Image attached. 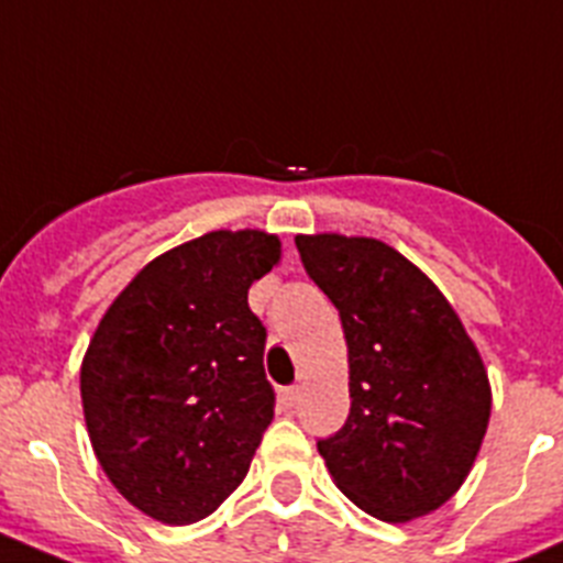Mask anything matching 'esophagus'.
<instances>
[{"instance_id": "obj_1", "label": "esophagus", "mask_w": 563, "mask_h": 563, "mask_svg": "<svg viewBox=\"0 0 563 563\" xmlns=\"http://www.w3.org/2000/svg\"><path fill=\"white\" fill-rule=\"evenodd\" d=\"M278 405L285 407V410H292L298 405V388L290 385V388H278Z\"/></svg>"}]
</instances>
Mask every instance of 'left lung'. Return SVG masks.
<instances>
[{
    "instance_id": "1",
    "label": "left lung",
    "mask_w": 563,
    "mask_h": 563,
    "mask_svg": "<svg viewBox=\"0 0 563 563\" xmlns=\"http://www.w3.org/2000/svg\"><path fill=\"white\" fill-rule=\"evenodd\" d=\"M296 245L349 345L352 410L318 452L334 486L371 517H427L455 497L486 438L492 385L481 352L396 247L345 234H298Z\"/></svg>"
}]
</instances>
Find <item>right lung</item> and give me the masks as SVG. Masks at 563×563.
<instances>
[{
	"label": "right lung",
	"instance_id": "add662e5",
	"mask_svg": "<svg viewBox=\"0 0 563 563\" xmlns=\"http://www.w3.org/2000/svg\"><path fill=\"white\" fill-rule=\"evenodd\" d=\"M276 234L209 231L142 267L80 365L86 430L113 488L164 525H192L245 481L273 421L265 327L247 290Z\"/></svg>",
	"mask_w": 563,
	"mask_h": 563
}]
</instances>
